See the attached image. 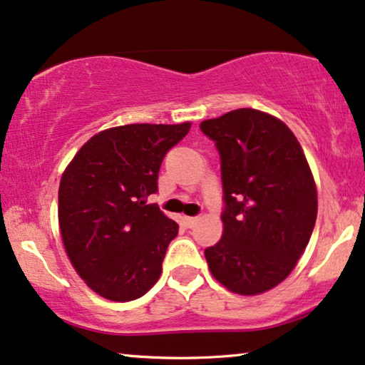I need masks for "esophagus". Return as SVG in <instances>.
<instances>
[{"label": "esophagus", "mask_w": 365, "mask_h": 365, "mask_svg": "<svg viewBox=\"0 0 365 365\" xmlns=\"http://www.w3.org/2000/svg\"><path fill=\"white\" fill-rule=\"evenodd\" d=\"M197 222H198V217H185V225H187L188 228L195 227Z\"/></svg>", "instance_id": "1"}]
</instances>
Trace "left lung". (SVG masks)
Returning <instances> with one entry per match:
<instances>
[{"label": "left lung", "mask_w": 365, "mask_h": 365, "mask_svg": "<svg viewBox=\"0 0 365 365\" xmlns=\"http://www.w3.org/2000/svg\"><path fill=\"white\" fill-rule=\"evenodd\" d=\"M220 155L223 233L205 249L212 275L228 290L274 289L304 254L317 190L304 150L284 121L254 108L200 123Z\"/></svg>", "instance_id": "1"}]
</instances>
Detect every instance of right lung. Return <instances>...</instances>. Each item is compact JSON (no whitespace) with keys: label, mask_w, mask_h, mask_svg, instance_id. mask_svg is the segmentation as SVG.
I'll list each match as a JSON object with an SVG mask.
<instances>
[{"label":"right lung","mask_w":365,"mask_h":365,"mask_svg":"<svg viewBox=\"0 0 365 365\" xmlns=\"http://www.w3.org/2000/svg\"><path fill=\"white\" fill-rule=\"evenodd\" d=\"M188 130L190 123L115 126L90 138L63 173V244L78 275L101 297L128 302L157 284L178 223L147 198L158 192L165 155Z\"/></svg>","instance_id":"1"}]
</instances>
